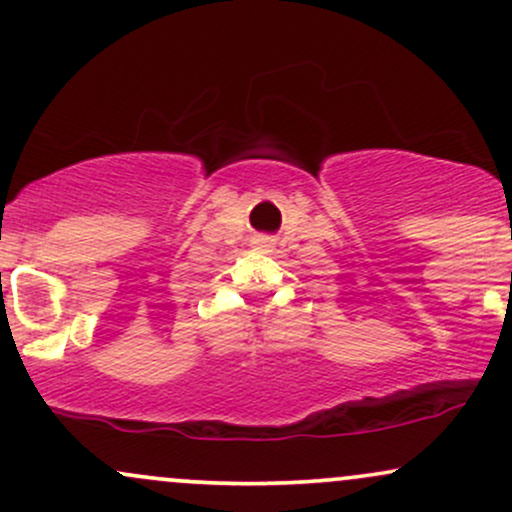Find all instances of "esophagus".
Returning <instances> with one entry per match:
<instances>
[{"instance_id":"esophagus-1","label":"esophagus","mask_w":512,"mask_h":512,"mask_svg":"<svg viewBox=\"0 0 512 512\" xmlns=\"http://www.w3.org/2000/svg\"><path fill=\"white\" fill-rule=\"evenodd\" d=\"M252 248L262 250V252H272L274 240L267 238V236H255V238H252Z\"/></svg>"}]
</instances>
